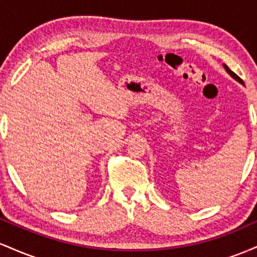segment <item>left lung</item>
Returning a JSON list of instances; mask_svg holds the SVG:
<instances>
[{"label":"left lung","instance_id":"left-lung-1","mask_svg":"<svg viewBox=\"0 0 257 257\" xmlns=\"http://www.w3.org/2000/svg\"><path fill=\"white\" fill-rule=\"evenodd\" d=\"M223 66H225L226 71H227V72H228V73H229V75H231L233 78H234V79H237V81H238V82H240V83H241V84H244L243 79H241V78L239 77V76H237V75H235V73H234V72H233V71H231V70H229V69H228V66H227V65H223Z\"/></svg>","mask_w":257,"mask_h":257}]
</instances>
